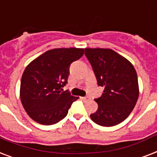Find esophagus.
<instances>
[{"mask_svg": "<svg viewBox=\"0 0 157 157\" xmlns=\"http://www.w3.org/2000/svg\"><path fill=\"white\" fill-rule=\"evenodd\" d=\"M81 98L83 101H88V100H90V97H88V96H86V97H81Z\"/></svg>", "mask_w": 157, "mask_h": 157, "instance_id": "obj_1", "label": "esophagus"}]
</instances>
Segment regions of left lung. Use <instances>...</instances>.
Wrapping results in <instances>:
<instances>
[{"instance_id":"8db88e82","label":"left lung","mask_w":157,"mask_h":157,"mask_svg":"<svg viewBox=\"0 0 157 157\" xmlns=\"http://www.w3.org/2000/svg\"><path fill=\"white\" fill-rule=\"evenodd\" d=\"M98 86L104 88L101 97L94 100L98 110L90 118L101 126H114L126 119L139 98V83L134 66L110 49H85Z\"/></svg>"}]
</instances>
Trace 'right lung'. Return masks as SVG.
I'll list each match as a JSON object with an SVG mask.
<instances>
[{
	"instance_id": "1",
	"label": "right lung",
	"mask_w": 157,
	"mask_h": 157,
	"mask_svg": "<svg viewBox=\"0 0 157 157\" xmlns=\"http://www.w3.org/2000/svg\"><path fill=\"white\" fill-rule=\"evenodd\" d=\"M84 54V49L60 48L48 50L28 64L20 84V99L29 117L50 125L66 117L79 97L63 88L67 83L71 63Z\"/></svg>"
}]
</instances>
